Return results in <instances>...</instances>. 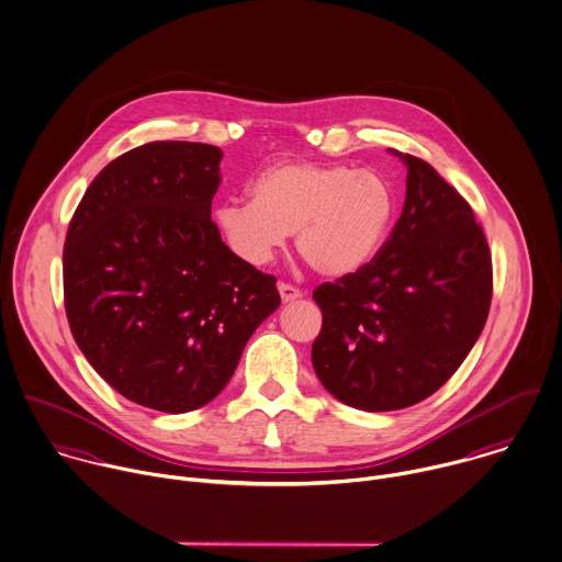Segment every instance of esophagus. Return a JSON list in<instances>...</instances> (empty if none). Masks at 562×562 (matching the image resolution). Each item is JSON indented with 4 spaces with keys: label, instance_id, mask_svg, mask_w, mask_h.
<instances>
[{
    "label": "esophagus",
    "instance_id": "34e87169",
    "mask_svg": "<svg viewBox=\"0 0 562 562\" xmlns=\"http://www.w3.org/2000/svg\"><path fill=\"white\" fill-rule=\"evenodd\" d=\"M279 294H281V301L283 303H292V301H299L303 296V292L290 283H279Z\"/></svg>",
    "mask_w": 562,
    "mask_h": 562
}]
</instances>
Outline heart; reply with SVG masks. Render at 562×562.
Listing matches in <instances>:
<instances>
[{
  "label": "heart",
  "instance_id": "1",
  "mask_svg": "<svg viewBox=\"0 0 562 562\" xmlns=\"http://www.w3.org/2000/svg\"><path fill=\"white\" fill-rule=\"evenodd\" d=\"M250 195L213 211L226 246L241 261L263 266L294 233L299 255L323 277L362 270L396 211L385 177L345 164H274L252 179Z\"/></svg>",
  "mask_w": 562,
  "mask_h": 562
}]
</instances>
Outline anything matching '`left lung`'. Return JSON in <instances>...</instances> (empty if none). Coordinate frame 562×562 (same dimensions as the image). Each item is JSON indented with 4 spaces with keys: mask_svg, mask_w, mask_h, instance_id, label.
<instances>
[{
    "mask_svg": "<svg viewBox=\"0 0 562 562\" xmlns=\"http://www.w3.org/2000/svg\"><path fill=\"white\" fill-rule=\"evenodd\" d=\"M407 168L390 239L362 270L323 283V329L312 347L321 383L364 412L434 394L477 342L493 294L491 252L469 202L429 164Z\"/></svg>",
    "mask_w": 562,
    "mask_h": 562,
    "instance_id": "8db88e82",
    "label": "left lung"
}]
</instances>
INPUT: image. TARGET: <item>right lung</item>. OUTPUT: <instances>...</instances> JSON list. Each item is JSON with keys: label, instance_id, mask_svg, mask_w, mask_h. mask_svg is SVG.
<instances>
[{"label": "right lung", "instance_id": "right-lung-1", "mask_svg": "<svg viewBox=\"0 0 562 562\" xmlns=\"http://www.w3.org/2000/svg\"><path fill=\"white\" fill-rule=\"evenodd\" d=\"M222 150L153 142L85 191L63 250L65 312L87 362L122 396L183 414L215 398L277 279L241 261L211 222Z\"/></svg>", "mask_w": 562, "mask_h": 562}]
</instances>
